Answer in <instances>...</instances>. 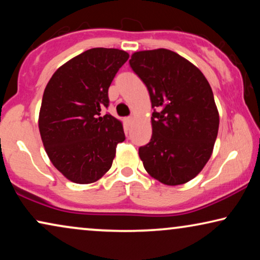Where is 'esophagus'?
<instances>
[{"instance_id": "obj_1", "label": "esophagus", "mask_w": 260, "mask_h": 260, "mask_svg": "<svg viewBox=\"0 0 260 260\" xmlns=\"http://www.w3.org/2000/svg\"><path fill=\"white\" fill-rule=\"evenodd\" d=\"M125 123L127 126H130L131 123H133V117H127V118H125Z\"/></svg>"}]
</instances>
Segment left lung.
<instances>
[{
	"label": "left lung",
	"instance_id": "1",
	"mask_svg": "<svg viewBox=\"0 0 260 260\" xmlns=\"http://www.w3.org/2000/svg\"><path fill=\"white\" fill-rule=\"evenodd\" d=\"M130 66L149 91L152 135L138 154L149 175L167 186L194 179L211 158L219 112L197 66L166 48L135 52Z\"/></svg>",
	"mask_w": 260,
	"mask_h": 260
}]
</instances>
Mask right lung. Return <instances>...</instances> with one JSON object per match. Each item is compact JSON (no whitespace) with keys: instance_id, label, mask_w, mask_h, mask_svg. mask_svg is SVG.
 Returning <instances> with one entry per match:
<instances>
[{"instance_id":"1","label":"right lung","mask_w":260,"mask_h":260,"mask_svg":"<svg viewBox=\"0 0 260 260\" xmlns=\"http://www.w3.org/2000/svg\"><path fill=\"white\" fill-rule=\"evenodd\" d=\"M127 59L122 49L91 48L60 66L45 88L39 113L42 143L53 166L74 183L101 179L125 140L122 122L101 112Z\"/></svg>"}]
</instances>
